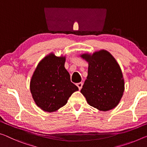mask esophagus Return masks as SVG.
<instances>
[{
  "label": "esophagus",
  "instance_id": "1",
  "mask_svg": "<svg viewBox=\"0 0 147 147\" xmlns=\"http://www.w3.org/2000/svg\"><path fill=\"white\" fill-rule=\"evenodd\" d=\"M76 86H78L79 90H81V88H82V82L77 83V84H76Z\"/></svg>",
  "mask_w": 147,
  "mask_h": 147
}]
</instances>
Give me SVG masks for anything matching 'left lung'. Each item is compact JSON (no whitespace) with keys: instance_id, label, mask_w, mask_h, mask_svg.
Masks as SVG:
<instances>
[{"instance_id":"left-lung-1","label":"left lung","mask_w":147,"mask_h":147,"mask_svg":"<svg viewBox=\"0 0 147 147\" xmlns=\"http://www.w3.org/2000/svg\"><path fill=\"white\" fill-rule=\"evenodd\" d=\"M80 57L88 63L87 79L80 91L87 103L101 111L115 108L125 90L122 70L115 58L105 50Z\"/></svg>"}]
</instances>
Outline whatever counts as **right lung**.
<instances>
[{
	"mask_svg": "<svg viewBox=\"0 0 147 147\" xmlns=\"http://www.w3.org/2000/svg\"><path fill=\"white\" fill-rule=\"evenodd\" d=\"M65 55L51 52L37 65L30 81V91L34 103L42 110L53 113L66 105L74 92L78 90L71 82L65 67Z\"/></svg>",
	"mask_w": 147,
	"mask_h": 147,
	"instance_id": "1",
	"label": "right lung"
}]
</instances>
